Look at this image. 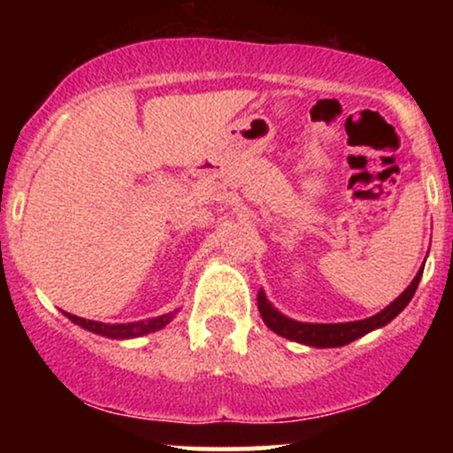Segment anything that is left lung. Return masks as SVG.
I'll use <instances>...</instances> for the list:
<instances>
[{
	"label": "left lung",
	"instance_id": "left-lung-1",
	"mask_svg": "<svg viewBox=\"0 0 453 453\" xmlns=\"http://www.w3.org/2000/svg\"><path fill=\"white\" fill-rule=\"evenodd\" d=\"M422 273L424 268H419L415 279L411 280L409 288L404 289L392 304H388L381 313L360 321H347V324H303V321H296L280 315L279 311L268 303L266 294L264 292L257 294V309L264 324H266L273 332H277V334L285 336V339L303 342V345L309 347H342L349 345L351 341L360 339L364 334H368V332L377 330V327L389 324V321L411 303V298H413L415 289H418L419 285V279H422Z\"/></svg>",
	"mask_w": 453,
	"mask_h": 453
}]
</instances>
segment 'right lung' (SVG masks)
Segmentation results:
<instances>
[{
    "label": "right lung",
    "mask_w": 453,
    "mask_h": 453,
    "mask_svg": "<svg viewBox=\"0 0 453 453\" xmlns=\"http://www.w3.org/2000/svg\"><path fill=\"white\" fill-rule=\"evenodd\" d=\"M174 313L155 317V319H147V321H136V324H102V321L85 319V317H76L72 313H65V317L81 327H85V330L93 332V334H102V336H106V339L121 341V339H136V336H144V334H149V332L161 330L165 324H170V321H173Z\"/></svg>",
    "instance_id": "obj_1"
}]
</instances>
